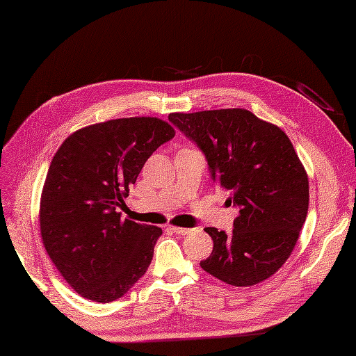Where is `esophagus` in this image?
<instances>
[{"instance_id":"esophagus-1","label":"esophagus","mask_w":356,"mask_h":356,"mask_svg":"<svg viewBox=\"0 0 356 356\" xmlns=\"http://www.w3.org/2000/svg\"><path fill=\"white\" fill-rule=\"evenodd\" d=\"M170 229L174 234H179V236H188V234H191L193 229H188V228H180V226H170Z\"/></svg>"}]
</instances>
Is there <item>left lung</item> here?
Masks as SVG:
<instances>
[{
	"instance_id": "obj_1",
	"label": "left lung",
	"mask_w": 356,
	"mask_h": 356,
	"mask_svg": "<svg viewBox=\"0 0 356 356\" xmlns=\"http://www.w3.org/2000/svg\"><path fill=\"white\" fill-rule=\"evenodd\" d=\"M170 122L193 140L211 179L238 209L231 232L205 228L213 252L200 266L231 286L269 278L289 259L309 208L307 174L289 138L251 111L172 113Z\"/></svg>"
}]
</instances>
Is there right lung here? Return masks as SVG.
Instances as JSON below:
<instances>
[{
    "instance_id": "obj_1",
    "label": "right lung",
    "mask_w": 356,
    "mask_h": 356,
    "mask_svg": "<svg viewBox=\"0 0 356 356\" xmlns=\"http://www.w3.org/2000/svg\"><path fill=\"white\" fill-rule=\"evenodd\" d=\"M157 118L90 125L64 140L42 188L45 251L81 297L110 303L145 274L162 229L122 218L119 208L147 159L174 138Z\"/></svg>"
}]
</instances>
